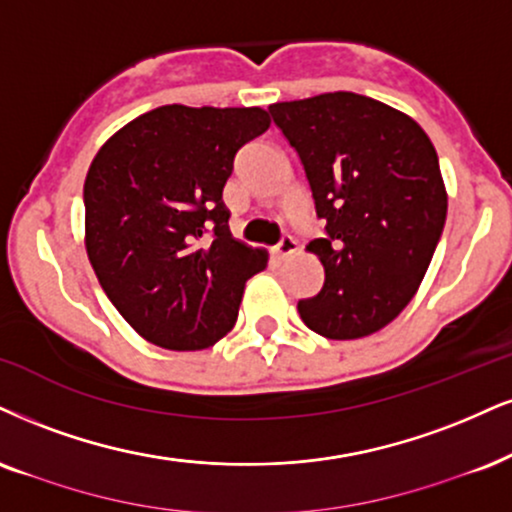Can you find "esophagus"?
Instances as JSON below:
<instances>
[{"instance_id":"34e87169","label":"esophagus","mask_w":512,"mask_h":512,"mask_svg":"<svg viewBox=\"0 0 512 512\" xmlns=\"http://www.w3.org/2000/svg\"><path fill=\"white\" fill-rule=\"evenodd\" d=\"M294 251H296V242H294V237L285 235V237L280 239V242L275 244L273 254H275V258H287V256H292Z\"/></svg>"}]
</instances>
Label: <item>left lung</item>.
<instances>
[{
  "mask_svg": "<svg viewBox=\"0 0 512 512\" xmlns=\"http://www.w3.org/2000/svg\"><path fill=\"white\" fill-rule=\"evenodd\" d=\"M304 163L325 237L308 242L325 285L299 301L327 339L382 330L418 292L446 223L437 149L406 113L353 92L268 106Z\"/></svg>",
  "mask_w": 512,
  "mask_h": 512,
  "instance_id": "left-lung-1",
  "label": "left lung"
}]
</instances>
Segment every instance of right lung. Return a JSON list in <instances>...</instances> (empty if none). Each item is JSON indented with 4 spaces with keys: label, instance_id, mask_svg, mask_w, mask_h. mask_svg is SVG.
Segmentation results:
<instances>
[{
    "label": "right lung",
    "instance_id": "add662e5",
    "mask_svg": "<svg viewBox=\"0 0 512 512\" xmlns=\"http://www.w3.org/2000/svg\"><path fill=\"white\" fill-rule=\"evenodd\" d=\"M270 128L258 106L168 104L123 125L85 178V249L99 285L147 342L199 351L232 330L244 285L268 266L232 237L223 187Z\"/></svg>",
    "mask_w": 512,
    "mask_h": 512
}]
</instances>
